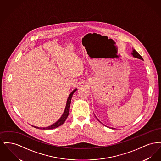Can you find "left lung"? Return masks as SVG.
Segmentation results:
<instances>
[{
    "label": "left lung",
    "mask_w": 161,
    "mask_h": 161,
    "mask_svg": "<svg viewBox=\"0 0 161 161\" xmlns=\"http://www.w3.org/2000/svg\"><path fill=\"white\" fill-rule=\"evenodd\" d=\"M131 55L133 56V57L136 58H139V59H140V60H143L142 57L139 54H138V52H137L135 49H133V51H132V52H131ZM98 121H99V120H98ZM100 123H101V122H100ZM111 129H115L114 128H111Z\"/></svg>",
    "instance_id": "obj_1"
}]
</instances>
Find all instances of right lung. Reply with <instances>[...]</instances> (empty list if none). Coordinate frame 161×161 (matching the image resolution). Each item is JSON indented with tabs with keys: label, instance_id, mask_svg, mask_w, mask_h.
Masks as SVG:
<instances>
[{
	"label": "right lung",
	"instance_id": "right-lung-1",
	"mask_svg": "<svg viewBox=\"0 0 161 161\" xmlns=\"http://www.w3.org/2000/svg\"><path fill=\"white\" fill-rule=\"evenodd\" d=\"M77 89H75L72 92H71L69 95V97L67 100L66 101V107L64 109V111L63 114V115H61L60 118L56 121L55 123H54L53 124L46 127H36V126H34L32 125V127L36 128V129H43V130H49V129H55L59 126L61 125L63 123L65 122L66 119H67L68 115L69 114V108H70V102H71V99L72 97V95L74 94V93L77 91Z\"/></svg>",
	"mask_w": 161,
	"mask_h": 161
}]
</instances>
